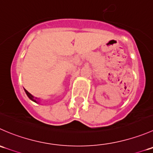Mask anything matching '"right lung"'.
<instances>
[{
	"label": "right lung",
	"instance_id": "add662e5",
	"mask_svg": "<svg viewBox=\"0 0 153 153\" xmlns=\"http://www.w3.org/2000/svg\"><path fill=\"white\" fill-rule=\"evenodd\" d=\"M24 91H25V92H26V94H27V96L29 97V98L30 100H32V101H34V102H35V103H38V101H37V100H38V98H35V97H34L33 95H31L30 93H29V92H28V91L27 90V89H24Z\"/></svg>",
	"mask_w": 153,
	"mask_h": 153
}]
</instances>
